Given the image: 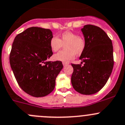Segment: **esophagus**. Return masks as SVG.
<instances>
[{"mask_svg": "<svg viewBox=\"0 0 125 125\" xmlns=\"http://www.w3.org/2000/svg\"><path fill=\"white\" fill-rule=\"evenodd\" d=\"M68 63H66V62H63V65L64 66H66V65H68Z\"/></svg>", "mask_w": 125, "mask_h": 125, "instance_id": "obj_1", "label": "esophagus"}]
</instances>
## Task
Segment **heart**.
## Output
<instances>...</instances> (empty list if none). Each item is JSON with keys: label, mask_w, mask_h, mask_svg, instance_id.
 <instances>
[{"label": "heart", "mask_w": 125, "mask_h": 125, "mask_svg": "<svg viewBox=\"0 0 125 125\" xmlns=\"http://www.w3.org/2000/svg\"><path fill=\"white\" fill-rule=\"evenodd\" d=\"M50 48L52 51L57 52L65 46V50L59 52L53 56L55 61L68 62L74 58L75 55H80L84 51L86 42L83 37L72 32H65L59 38L53 37L51 39Z\"/></svg>", "instance_id": "obj_1"}]
</instances>
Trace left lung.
Segmentation results:
<instances>
[{
	"label": "left lung",
	"mask_w": 125,
	"mask_h": 125,
	"mask_svg": "<svg viewBox=\"0 0 125 125\" xmlns=\"http://www.w3.org/2000/svg\"><path fill=\"white\" fill-rule=\"evenodd\" d=\"M86 42L79 59L81 64H71V83L76 92L92 95L107 82L114 66L113 46L106 32L99 27L85 25L81 29Z\"/></svg>",
	"instance_id": "obj_1"
}]
</instances>
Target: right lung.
Here are the masks:
<instances>
[{"label": "right lung", "mask_w": 125, "mask_h": 125, "mask_svg": "<svg viewBox=\"0 0 125 125\" xmlns=\"http://www.w3.org/2000/svg\"><path fill=\"white\" fill-rule=\"evenodd\" d=\"M49 29L32 27L15 37L10 63L19 87L29 95L43 97L55 88V79L63 68L62 62H46L52 55Z\"/></svg>", "instance_id": "right-lung-1"}]
</instances>
